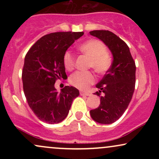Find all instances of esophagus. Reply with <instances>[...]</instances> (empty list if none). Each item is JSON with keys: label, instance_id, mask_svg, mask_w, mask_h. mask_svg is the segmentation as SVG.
Returning <instances> with one entry per match:
<instances>
[{"label": "esophagus", "instance_id": "34e87169", "mask_svg": "<svg viewBox=\"0 0 159 159\" xmlns=\"http://www.w3.org/2000/svg\"><path fill=\"white\" fill-rule=\"evenodd\" d=\"M80 95H81V96H90L91 94H90V93H89L84 92V91H80Z\"/></svg>", "mask_w": 159, "mask_h": 159}]
</instances>
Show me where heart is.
<instances>
[{
	"label": "heart",
	"mask_w": 159,
	"mask_h": 159,
	"mask_svg": "<svg viewBox=\"0 0 159 159\" xmlns=\"http://www.w3.org/2000/svg\"><path fill=\"white\" fill-rule=\"evenodd\" d=\"M78 50L90 58L89 67L98 74H104L111 66V59L107 55V49L103 43L98 39H90L78 47ZM63 63L66 70L74 68L75 59L70 52H66L63 56ZM96 81L91 72H76L69 77V83L79 90H87Z\"/></svg>",
	"instance_id": "b5f03b06"
}]
</instances>
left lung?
I'll list each match as a JSON object with an SVG mask.
<instances>
[{
    "instance_id": "1",
    "label": "left lung",
    "mask_w": 159,
    "mask_h": 159,
    "mask_svg": "<svg viewBox=\"0 0 159 159\" xmlns=\"http://www.w3.org/2000/svg\"><path fill=\"white\" fill-rule=\"evenodd\" d=\"M90 34L102 40L113 55L110 69L96 85L99 90L94 94L100 96V105L90 114L98 123L111 124L123 114L132 100L135 87V63L126 43L114 33L93 30Z\"/></svg>"
}]
</instances>
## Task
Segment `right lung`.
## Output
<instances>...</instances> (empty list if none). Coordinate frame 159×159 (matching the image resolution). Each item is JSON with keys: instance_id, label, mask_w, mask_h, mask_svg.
<instances>
[{"instance_id": "obj_1", "label": "right lung", "mask_w": 159, "mask_h": 159, "mask_svg": "<svg viewBox=\"0 0 159 159\" xmlns=\"http://www.w3.org/2000/svg\"><path fill=\"white\" fill-rule=\"evenodd\" d=\"M83 32H56L43 36L27 53L22 70L23 89L30 109L46 123H61L67 116L79 91L66 86L58 93L57 79L67 77L63 56Z\"/></svg>"}]
</instances>
